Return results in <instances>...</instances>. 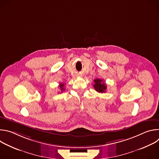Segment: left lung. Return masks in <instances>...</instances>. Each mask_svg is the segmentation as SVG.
Masks as SVG:
<instances>
[{"mask_svg":"<svg viewBox=\"0 0 159 159\" xmlns=\"http://www.w3.org/2000/svg\"><path fill=\"white\" fill-rule=\"evenodd\" d=\"M94 84L93 85L95 90L99 93H104L106 92L107 86L103 82V80L99 79H96L94 80Z\"/></svg>","mask_w":159,"mask_h":159,"instance_id":"8db88e82","label":"left lung"}]
</instances>
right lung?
<instances>
[{"label":"right lung","mask_w":159,"mask_h":159,"mask_svg":"<svg viewBox=\"0 0 159 159\" xmlns=\"http://www.w3.org/2000/svg\"><path fill=\"white\" fill-rule=\"evenodd\" d=\"M64 86H65V85L63 83H60V84L59 85V89L61 90V92H63L64 91V90H65V88L63 87Z\"/></svg>","instance_id":"obj_1"}]
</instances>
